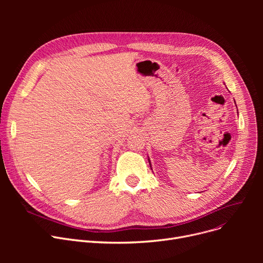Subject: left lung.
<instances>
[{"label": "left lung", "mask_w": 263, "mask_h": 263, "mask_svg": "<svg viewBox=\"0 0 263 263\" xmlns=\"http://www.w3.org/2000/svg\"><path fill=\"white\" fill-rule=\"evenodd\" d=\"M148 162H149V164H150V159H149V158H148ZM150 165H151V164H150ZM150 167H151V166H150Z\"/></svg>", "instance_id": "1"}]
</instances>
